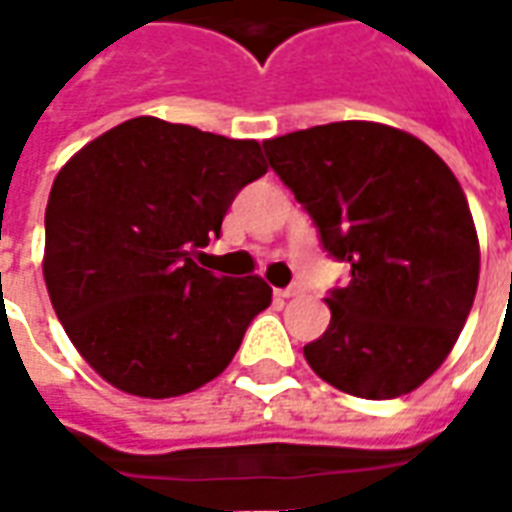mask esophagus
<instances>
[{
	"label": "esophagus",
	"mask_w": 512,
	"mask_h": 512,
	"mask_svg": "<svg viewBox=\"0 0 512 512\" xmlns=\"http://www.w3.org/2000/svg\"><path fill=\"white\" fill-rule=\"evenodd\" d=\"M277 296H282V299H293V296H301V285H299V282H293V285H288V288H279Z\"/></svg>",
	"instance_id": "34e87169"
}]
</instances>
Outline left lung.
I'll return each instance as SVG.
<instances>
[{"label":"left lung","mask_w":512,"mask_h":512,"mask_svg":"<svg viewBox=\"0 0 512 512\" xmlns=\"http://www.w3.org/2000/svg\"><path fill=\"white\" fill-rule=\"evenodd\" d=\"M268 164L351 266L332 288L329 329L304 345L337 389L389 400L447 359L472 310L480 246L461 183L417 136L365 120L263 142Z\"/></svg>","instance_id":"8db88e82"}]
</instances>
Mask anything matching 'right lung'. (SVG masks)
Segmentation results:
<instances>
[{"instance_id":"add662e5","label":"right lung","mask_w":512,"mask_h":512,"mask_svg":"<svg viewBox=\"0 0 512 512\" xmlns=\"http://www.w3.org/2000/svg\"><path fill=\"white\" fill-rule=\"evenodd\" d=\"M268 172L255 139L134 117L60 169L43 277L76 351L139 397L186 395L233 362L271 304L260 277H219L194 252Z\"/></svg>"}]
</instances>
